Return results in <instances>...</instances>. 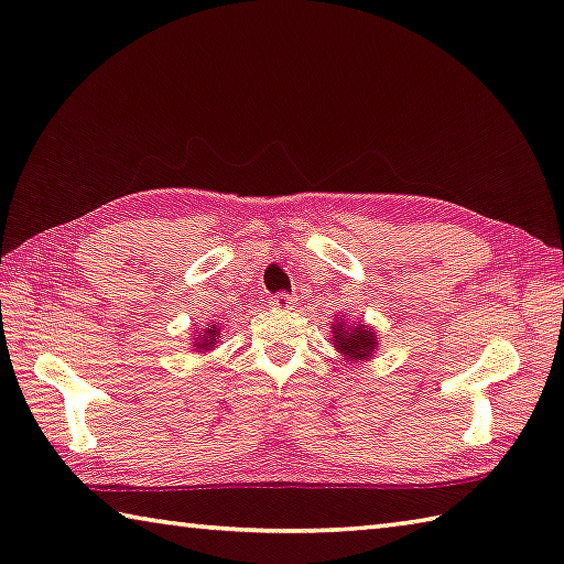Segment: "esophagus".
<instances>
[{
  "label": "esophagus",
  "mask_w": 564,
  "mask_h": 564,
  "mask_svg": "<svg viewBox=\"0 0 564 564\" xmlns=\"http://www.w3.org/2000/svg\"><path fill=\"white\" fill-rule=\"evenodd\" d=\"M292 304H294V296H290V294H274V296H270V306L272 310H278V312H286V310H292Z\"/></svg>",
  "instance_id": "34e87169"
}]
</instances>
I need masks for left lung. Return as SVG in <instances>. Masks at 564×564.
Returning <instances> with one entry per match:
<instances>
[{
  "instance_id": "obj_1",
  "label": "left lung",
  "mask_w": 564,
  "mask_h": 564,
  "mask_svg": "<svg viewBox=\"0 0 564 564\" xmlns=\"http://www.w3.org/2000/svg\"><path fill=\"white\" fill-rule=\"evenodd\" d=\"M328 344L341 354L350 364H366V360L373 358L378 350V332L373 326H368L364 318H356L350 322L346 316H336L332 322V338Z\"/></svg>"
}]
</instances>
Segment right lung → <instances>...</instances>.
<instances>
[{"label":"right lung","mask_w":564,"mask_h":564,"mask_svg":"<svg viewBox=\"0 0 564 564\" xmlns=\"http://www.w3.org/2000/svg\"><path fill=\"white\" fill-rule=\"evenodd\" d=\"M220 344V326L216 322L206 324V328H194V338H191V350L194 354H208Z\"/></svg>","instance_id":"obj_1"}]
</instances>
